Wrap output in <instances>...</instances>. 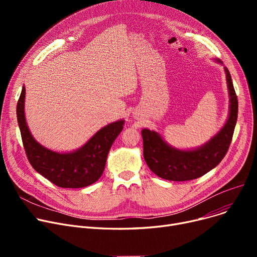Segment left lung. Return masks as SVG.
<instances>
[{"label": "left lung", "instance_id": "1", "mask_svg": "<svg viewBox=\"0 0 257 257\" xmlns=\"http://www.w3.org/2000/svg\"><path fill=\"white\" fill-rule=\"evenodd\" d=\"M217 62L223 63L220 59ZM230 97L229 115L224 127L207 142L194 150H179L168 145L159 134L149 129L142 130L144 158L158 177L171 181H187L203 176L217 167L231 144L237 119L238 103L230 73L224 67Z\"/></svg>", "mask_w": 257, "mask_h": 257}]
</instances>
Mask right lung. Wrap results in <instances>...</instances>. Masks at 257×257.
I'll return each mask as SVG.
<instances>
[{"mask_svg":"<svg viewBox=\"0 0 257 257\" xmlns=\"http://www.w3.org/2000/svg\"><path fill=\"white\" fill-rule=\"evenodd\" d=\"M25 94L26 89L23 86L17 105V115L24 149L33 169L59 187L80 188L96 182L102 176L108 152L123 130L125 120L106 125L74 152H54L37 143L27 126Z\"/></svg>","mask_w":257,"mask_h":257,"instance_id":"add662e5","label":"right lung"}]
</instances>
